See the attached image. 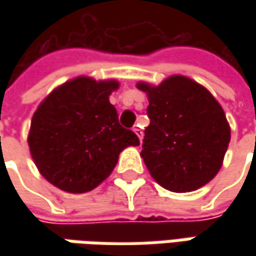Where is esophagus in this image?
Segmentation results:
<instances>
[{
  "instance_id": "esophagus-1",
  "label": "esophagus",
  "mask_w": 256,
  "mask_h": 256,
  "mask_svg": "<svg viewBox=\"0 0 256 256\" xmlns=\"http://www.w3.org/2000/svg\"><path fill=\"white\" fill-rule=\"evenodd\" d=\"M132 130H134V132L138 135V138H140V142H142L144 134H142V131H141V128H140V125H134Z\"/></svg>"
}]
</instances>
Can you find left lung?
Segmentation results:
<instances>
[{"mask_svg": "<svg viewBox=\"0 0 256 256\" xmlns=\"http://www.w3.org/2000/svg\"><path fill=\"white\" fill-rule=\"evenodd\" d=\"M148 95L144 162L155 181L172 192L204 186L221 170L231 140L225 112L212 94L184 75L154 86L138 82Z\"/></svg>", "mask_w": 256, "mask_h": 256, "instance_id": "1", "label": "left lung"}]
</instances>
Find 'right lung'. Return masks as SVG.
<instances>
[{
	"instance_id": "1",
	"label": "right lung",
	"mask_w": 256,
	"mask_h": 256,
	"mask_svg": "<svg viewBox=\"0 0 256 256\" xmlns=\"http://www.w3.org/2000/svg\"><path fill=\"white\" fill-rule=\"evenodd\" d=\"M118 81L76 76L56 86L34 112L30 152L41 175L56 188L82 194L106 180L126 146L140 145L118 122L110 95Z\"/></svg>"
}]
</instances>
